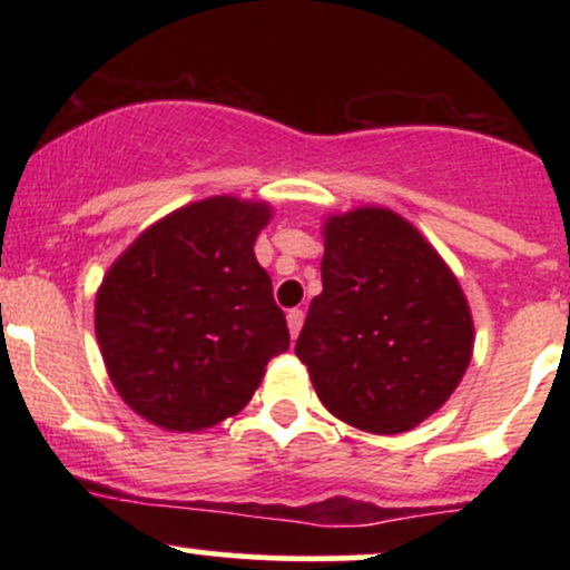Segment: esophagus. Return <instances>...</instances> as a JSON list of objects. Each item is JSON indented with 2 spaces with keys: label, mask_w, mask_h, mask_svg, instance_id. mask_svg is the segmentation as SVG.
Segmentation results:
<instances>
[{
  "label": "esophagus",
  "mask_w": 570,
  "mask_h": 570,
  "mask_svg": "<svg viewBox=\"0 0 570 570\" xmlns=\"http://www.w3.org/2000/svg\"><path fill=\"white\" fill-rule=\"evenodd\" d=\"M303 318H305V313L299 311V307H294V311L286 313V326H289L292 340L299 335V330H303Z\"/></svg>",
  "instance_id": "1"
}]
</instances>
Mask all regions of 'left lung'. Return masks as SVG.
Listing matches in <instances>:
<instances>
[{"mask_svg": "<svg viewBox=\"0 0 570 570\" xmlns=\"http://www.w3.org/2000/svg\"><path fill=\"white\" fill-rule=\"evenodd\" d=\"M324 289L297 353L332 415L402 434L448 402L472 362L474 322L436 248L391 208L324 222Z\"/></svg>", "mask_w": 570, "mask_h": 570, "instance_id": "1", "label": "left lung"}]
</instances>
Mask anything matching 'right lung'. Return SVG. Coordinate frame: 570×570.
<instances>
[{
	"label": "right lung",
	"instance_id": "obj_1",
	"mask_svg": "<svg viewBox=\"0 0 570 570\" xmlns=\"http://www.w3.org/2000/svg\"><path fill=\"white\" fill-rule=\"evenodd\" d=\"M263 200L189 203L155 222L109 267L96 337L117 394L166 431H200L254 396L267 362L289 348L284 311L254 240Z\"/></svg>",
	"mask_w": 570,
	"mask_h": 570
}]
</instances>
